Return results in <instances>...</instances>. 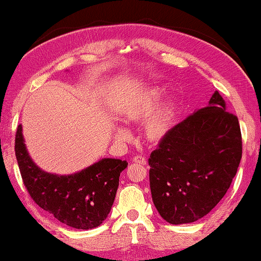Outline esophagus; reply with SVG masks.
<instances>
[{"label": "esophagus", "instance_id": "obj_1", "mask_svg": "<svg viewBox=\"0 0 261 261\" xmlns=\"http://www.w3.org/2000/svg\"><path fill=\"white\" fill-rule=\"evenodd\" d=\"M134 163L141 164V165H146L147 160H146V158L142 156V155H136V156L134 158Z\"/></svg>", "mask_w": 261, "mask_h": 261}]
</instances>
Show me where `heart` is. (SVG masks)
Returning a JSON list of instances; mask_svg holds the SVG:
<instances>
[{"instance_id":"1","label":"heart","mask_w":261,"mask_h":261,"mask_svg":"<svg viewBox=\"0 0 261 261\" xmlns=\"http://www.w3.org/2000/svg\"><path fill=\"white\" fill-rule=\"evenodd\" d=\"M163 97L164 91L161 89H147L128 98L123 110V118L127 123H143L149 118L144 125L143 133L150 143H160L169 136L178 117L179 105L176 98H169L157 108ZM114 136L120 141H126L130 134L123 127H114Z\"/></svg>"}]
</instances>
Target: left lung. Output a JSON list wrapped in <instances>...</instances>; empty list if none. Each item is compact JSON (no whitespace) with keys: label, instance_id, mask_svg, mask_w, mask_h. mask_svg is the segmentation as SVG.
<instances>
[{"label":"left lung","instance_id":"1","mask_svg":"<svg viewBox=\"0 0 261 261\" xmlns=\"http://www.w3.org/2000/svg\"><path fill=\"white\" fill-rule=\"evenodd\" d=\"M214 91L208 106L177 124L148 159L154 206L170 224L210 213L225 195L242 158L239 119Z\"/></svg>","mask_w":261,"mask_h":261}]
</instances>
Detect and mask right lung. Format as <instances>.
Wrapping results in <instances>:
<instances>
[{
    "mask_svg": "<svg viewBox=\"0 0 261 261\" xmlns=\"http://www.w3.org/2000/svg\"><path fill=\"white\" fill-rule=\"evenodd\" d=\"M15 156L22 182L41 208L74 229L101 225L111 212L126 160L105 158L87 169L67 176L39 169L28 153L19 125L15 134Z\"/></svg>",
    "mask_w": 261,
    "mask_h": 261,
    "instance_id": "1",
    "label": "right lung"
}]
</instances>
